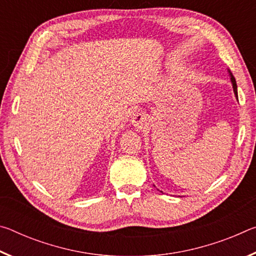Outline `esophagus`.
Returning <instances> with one entry per match:
<instances>
[{
  "mask_svg": "<svg viewBox=\"0 0 256 256\" xmlns=\"http://www.w3.org/2000/svg\"><path fill=\"white\" fill-rule=\"evenodd\" d=\"M132 124L134 125V126H136L138 128H144L146 125L148 124V118H146V115L144 114V112H136V114L133 115Z\"/></svg>",
  "mask_w": 256,
  "mask_h": 256,
  "instance_id": "34e87169",
  "label": "esophagus"
}]
</instances>
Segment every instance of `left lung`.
<instances>
[{"label":"left lung","instance_id":"1","mask_svg":"<svg viewBox=\"0 0 256 256\" xmlns=\"http://www.w3.org/2000/svg\"><path fill=\"white\" fill-rule=\"evenodd\" d=\"M232 88H234V92H235L236 97H237V84H236V80H235V78H234L232 76Z\"/></svg>","mask_w":256,"mask_h":256}]
</instances>
